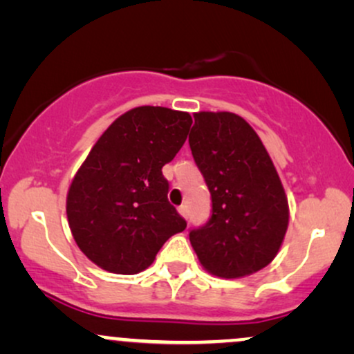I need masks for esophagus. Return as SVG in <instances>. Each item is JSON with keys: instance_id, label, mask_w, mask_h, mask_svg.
Wrapping results in <instances>:
<instances>
[{"instance_id": "34e87169", "label": "esophagus", "mask_w": 354, "mask_h": 354, "mask_svg": "<svg viewBox=\"0 0 354 354\" xmlns=\"http://www.w3.org/2000/svg\"><path fill=\"white\" fill-rule=\"evenodd\" d=\"M178 211H180V214L183 218H188L189 216V209H188V206L186 205H181L180 208H178Z\"/></svg>"}]
</instances>
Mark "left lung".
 Listing matches in <instances>:
<instances>
[{
	"mask_svg": "<svg viewBox=\"0 0 354 354\" xmlns=\"http://www.w3.org/2000/svg\"><path fill=\"white\" fill-rule=\"evenodd\" d=\"M194 163L211 193L206 225L189 230L198 259L211 274L241 278L270 265L288 230V200L259 136L228 111L194 113Z\"/></svg>",
	"mask_w": 354,
	"mask_h": 354,
	"instance_id": "8db88e82",
	"label": "left lung"
}]
</instances>
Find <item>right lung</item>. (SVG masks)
<instances>
[{
  "mask_svg": "<svg viewBox=\"0 0 354 354\" xmlns=\"http://www.w3.org/2000/svg\"><path fill=\"white\" fill-rule=\"evenodd\" d=\"M189 113L133 108L109 124L73 178L68 223L80 250L109 273L136 274L186 221L168 201L161 168L176 156Z\"/></svg>",
  "mask_w": 354,
  "mask_h": 354,
  "instance_id": "obj_1",
  "label": "right lung"
}]
</instances>
